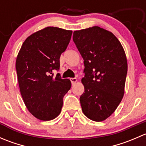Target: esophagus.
Segmentation results:
<instances>
[{"mask_svg": "<svg viewBox=\"0 0 146 146\" xmlns=\"http://www.w3.org/2000/svg\"><path fill=\"white\" fill-rule=\"evenodd\" d=\"M70 81H71L72 85H74V84L78 81L77 78H70Z\"/></svg>", "mask_w": 146, "mask_h": 146, "instance_id": "obj_1", "label": "esophagus"}]
</instances>
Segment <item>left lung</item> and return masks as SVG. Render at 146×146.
<instances>
[{"label": "left lung", "instance_id": "obj_1", "mask_svg": "<svg viewBox=\"0 0 146 146\" xmlns=\"http://www.w3.org/2000/svg\"><path fill=\"white\" fill-rule=\"evenodd\" d=\"M73 39L85 65L82 111L88 119L102 121L114 112L124 95L126 54L114 34L98 26L75 31Z\"/></svg>", "mask_w": 146, "mask_h": 146}]
</instances>
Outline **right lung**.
I'll return each mask as SVG.
<instances>
[{"label":"right lung","instance_id":"add662e5","mask_svg":"<svg viewBox=\"0 0 146 146\" xmlns=\"http://www.w3.org/2000/svg\"><path fill=\"white\" fill-rule=\"evenodd\" d=\"M73 32L47 27L25 39L16 58L20 93L28 111L36 119L50 121L58 117L63 98L71 88L69 79H61L58 70L61 54L66 51Z\"/></svg>","mask_w":146,"mask_h":146}]
</instances>
